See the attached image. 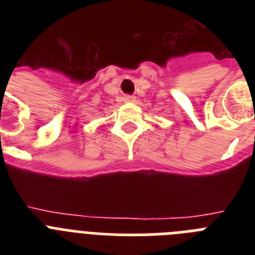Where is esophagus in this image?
Returning <instances> with one entry per match:
<instances>
[{
  "label": "esophagus",
  "mask_w": 255,
  "mask_h": 255,
  "mask_svg": "<svg viewBox=\"0 0 255 255\" xmlns=\"http://www.w3.org/2000/svg\"><path fill=\"white\" fill-rule=\"evenodd\" d=\"M134 100H135V97L129 96V94H126V96L124 97V101H125V102H132Z\"/></svg>",
  "instance_id": "1"
}]
</instances>
